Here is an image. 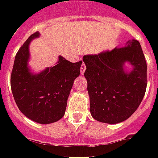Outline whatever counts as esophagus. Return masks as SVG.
I'll list each match as a JSON object with an SVG mask.
<instances>
[{
  "label": "esophagus",
  "instance_id": "esophagus-1",
  "mask_svg": "<svg viewBox=\"0 0 158 158\" xmlns=\"http://www.w3.org/2000/svg\"><path fill=\"white\" fill-rule=\"evenodd\" d=\"M85 69H86V65L84 63L81 64V67H80V72H81V74H84V71H85Z\"/></svg>",
  "mask_w": 158,
  "mask_h": 158
}]
</instances>
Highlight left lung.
Here are the masks:
<instances>
[{"mask_svg": "<svg viewBox=\"0 0 158 158\" xmlns=\"http://www.w3.org/2000/svg\"><path fill=\"white\" fill-rule=\"evenodd\" d=\"M83 61L93 118L110 125L130 118L147 88V64L139 41L132 39L125 48L85 55Z\"/></svg>", "mask_w": 158, "mask_h": 158, "instance_id": "obj_1", "label": "left lung"}]
</instances>
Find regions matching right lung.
<instances>
[{
  "label": "right lung",
  "mask_w": 158,
  "mask_h": 158,
  "mask_svg": "<svg viewBox=\"0 0 158 158\" xmlns=\"http://www.w3.org/2000/svg\"><path fill=\"white\" fill-rule=\"evenodd\" d=\"M39 37L38 32L32 34L18 51L11 73L10 86L21 112L35 122L47 125L64 116L74 79L80 74L82 60L72 63L59 56L54 66L33 73L28 66L29 45Z\"/></svg>",
  "instance_id": "add662e5"
}]
</instances>
